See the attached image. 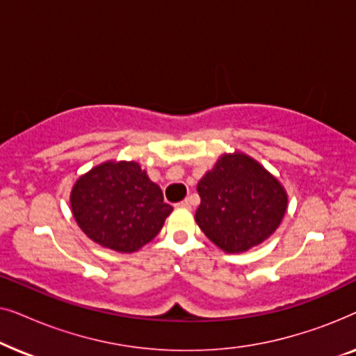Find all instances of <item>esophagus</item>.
Returning <instances> with one entry per match:
<instances>
[{
	"label": "esophagus",
	"mask_w": 356,
	"mask_h": 356,
	"mask_svg": "<svg viewBox=\"0 0 356 356\" xmlns=\"http://www.w3.org/2000/svg\"><path fill=\"white\" fill-rule=\"evenodd\" d=\"M178 207H181V209H191V201H189V199H184V201H181L178 204Z\"/></svg>",
	"instance_id": "obj_1"
}]
</instances>
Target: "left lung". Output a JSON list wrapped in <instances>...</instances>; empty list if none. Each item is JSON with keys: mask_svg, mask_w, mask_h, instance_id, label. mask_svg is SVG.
Masks as SVG:
<instances>
[{"mask_svg": "<svg viewBox=\"0 0 356 356\" xmlns=\"http://www.w3.org/2000/svg\"><path fill=\"white\" fill-rule=\"evenodd\" d=\"M196 223L228 254L245 252L274 233L289 207L279 179L250 155L222 154L199 179Z\"/></svg>", "mask_w": 356, "mask_h": 356, "instance_id": "8db88e82", "label": "left lung"}]
</instances>
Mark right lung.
<instances>
[{
    "label": "right lung",
    "instance_id": "add662e5",
    "mask_svg": "<svg viewBox=\"0 0 356 356\" xmlns=\"http://www.w3.org/2000/svg\"><path fill=\"white\" fill-rule=\"evenodd\" d=\"M72 217L97 245L134 252L162 230L173 207L134 160H108L81 175L70 196Z\"/></svg>",
    "mask_w": 356,
    "mask_h": 356
}]
</instances>
